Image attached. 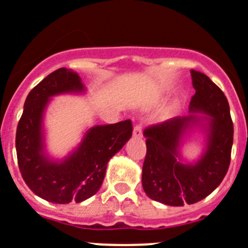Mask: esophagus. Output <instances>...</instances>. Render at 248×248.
<instances>
[{
    "mask_svg": "<svg viewBox=\"0 0 248 248\" xmlns=\"http://www.w3.org/2000/svg\"><path fill=\"white\" fill-rule=\"evenodd\" d=\"M133 137L134 138H141L143 137V129H141V124H136L133 128Z\"/></svg>",
    "mask_w": 248,
    "mask_h": 248,
    "instance_id": "1",
    "label": "esophagus"
}]
</instances>
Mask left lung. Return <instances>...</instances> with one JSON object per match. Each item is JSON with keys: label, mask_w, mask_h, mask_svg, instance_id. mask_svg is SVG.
I'll list each match as a JSON object with an SVG mask.
<instances>
[{"label": "left lung", "mask_w": 248, "mask_h": 248, "mask_svg": "<svg viewBox=\"0 0 248 248\" xmlns=\"http://www.w3.org/2000/svg\"><path fill=\"white\" fill-rule=\"evenodd\" d=\"M195 94L190 115L177 116L144 129L146 156L141 184L146 195L168 206L191 205L210 195L224 179L230 165L234 126L223 91L200 71L190 70ZM195 112L205 113L199 117ZM201 125L206 149L194 164H183L179 149L188 129Z\"/></svg>", "instance_id": "obj_1"}]
</instances>
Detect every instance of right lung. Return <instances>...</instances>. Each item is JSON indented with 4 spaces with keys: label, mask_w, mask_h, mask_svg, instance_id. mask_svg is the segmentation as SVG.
Segmentation results:
<instances>
[{
    "label": "right lung",
    "mask_w": 248,
    "mask_h": 248,
    "mask_svg": "<svg viewBox=\"0 0 248 248\" xmlns=\"http://www.w3.org/2000/svg\"><path fill=\"white\" fill-rule=\"evenodd\" d=\"M78 73L60 68L31 90L16 127V148L21 177L31 191L53 203H76L97 194L110 158L132 137L131 120L94 126L64 160H52L45 151L43 115L50 98L85 92Z\"/></svg>",
    "instance_id": "add662e5"
}]
</instances>
